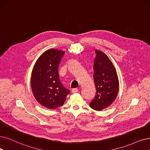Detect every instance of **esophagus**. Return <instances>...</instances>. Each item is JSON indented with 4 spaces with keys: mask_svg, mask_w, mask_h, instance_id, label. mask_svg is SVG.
<instances>
[{
    "mask_svg": "<svg viewBox=\"0 0 150 150\" xmlns=\"http://www.w3.org/2000/svg\"><path fill=\"white\" fill-rule=\"evenodd\" d=\"M77 92H78V89L77 88H73V90H72V93H76Z\"/></svg>",
    "mask_w": 150,
    "mask_h": 150,
    "instance_id": "obj_1",
    "label": "esophagus"
}]
</instances>
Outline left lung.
Wrapping results in <instances>:
<instances>
[{"instance_id": "1", "label": "left lung", "mask_w": 150, "mask_h": 150, "mask_svg": "<svg viewBox=\"0 0 150 150\" xmlns=\"http://www.w3.org/2000/svg\"><path fill=\"white\" fill-rule=\"evenodd\" d=\"M93 64V79L97 93L90 107L101 111L111 105L119 91V83L115 67L105 53L95 50Z\"/></svg>"}]
</instances>
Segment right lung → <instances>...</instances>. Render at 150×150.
<instances>
[{
  "label": "right lung",
  "instance_id": "1",
  "mask_svg": "<svg viewBox=\"0 0 150 150\" xmlns=\"http://www.w3.org/2000/svg\"><path fill=\"white\" fill-rule=\"evenodd\" d=\"M64 53L55 49L46 50L37 59L32 71L31 86L34 97L48 109L62 106L70 93L59 79L58 66Z\"/></svg>",
  "mask_w": 150,
  "mask_h": 150
}]
</instances>
